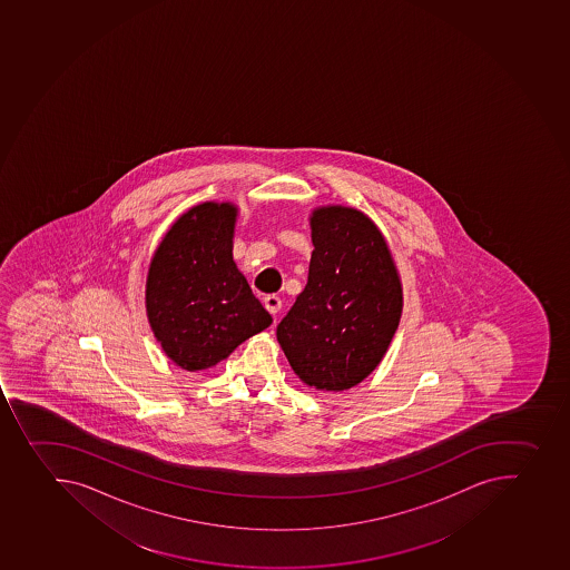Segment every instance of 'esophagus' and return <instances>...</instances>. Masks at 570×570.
<instances>
[{
  "label": "esophagus",
  "instance_id": "1",
  "mask_svg": "<svg viewBox=\"0 0 570 570\" xmlns=\"http://www.w3.org/2000/svg\"><path fill=\"white\" fill-rule=\"evenodd\" d=\"M263 302H265V308H267L272 316H276L279 313L282 299L277 298L276 294H268L267 298L263 299Z\"/></svg>",
  "mask_w": 570,
  "mask_h": 570
}]
</instances>
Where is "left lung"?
I'll return each instance as SVG.
<instances>
[{
	"mask_svg": "<svg viewBox=\"0 0 570 570\" xmlns=\"http://www.w3.org/2000/svg\"><path fill=\"white\" fill-rule=\"evenodd\" d=\"M308 225V282L277 325V342L303 384L351 390L379 367L401 324V274L384 234L358 208L318 206Z\"/></svg>",
	"mask_w": 570,
	"mask_h": 570,
	"instance_id": "left-lung-1",
	"label": "left lung"
}]
</instances>
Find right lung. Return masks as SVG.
<instances>
[{
  "label": "right lung",
  "instance_id": "obj_1",
  "mask_svg": "<svg viewBox=\"0 0 570 570\" xmlns=\"http://www.w3.org/2000/svg\"><path fill=\"white\" fill-rule=\"evenodd\" d=\"M237 216L230 200L191 206L169 226L149 262V327L183 370H210L272 324L234 262Z\"/></svg>",
  "mask_w": 570,
  "mask_h": 570
}]
</instances>
